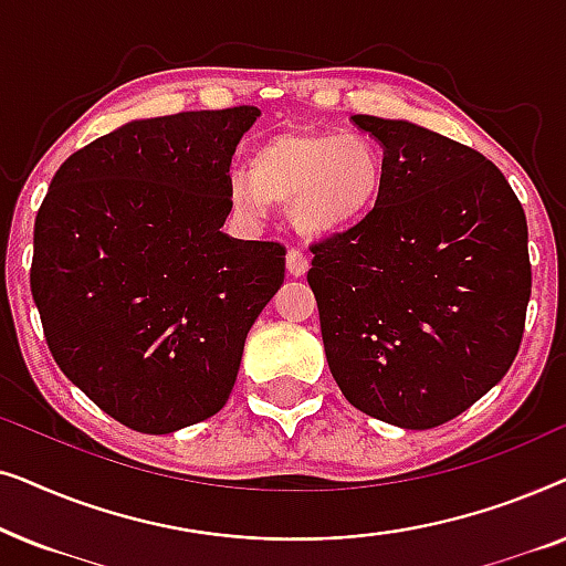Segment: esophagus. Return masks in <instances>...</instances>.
I'll return each instance as SVG.
<instances>
[{
  "label": "esophagus",
  "mask_w": 566,
  "mask_h": 566,
  "mask_svg": "<svg viewBox=\"0 0 566 566\" xmlns=\"http://www.w3.org/2000/svg\"><path fill=\"white\" fill-rule=\"evenodd\" d=\"M285 270H289L293 277L306 275V270H308L306 254L298 252V250H289V254H285Z\"/></svg>",
  "instance_id": "esophagus-1"
}]
</instances>
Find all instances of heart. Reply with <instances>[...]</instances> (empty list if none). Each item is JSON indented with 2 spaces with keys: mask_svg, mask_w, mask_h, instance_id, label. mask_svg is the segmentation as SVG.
Here are the masks:
<instances>
[{
  "mask_svg": "<svg viewBox=\"0 0 566 566\" xmlns=\"http://www.w3.org/2000/svg\"><path fill=\"white\" fill-rule=\"evenodd\" d=\"M384 182V154L370 136L289 128L254 146L250 172L231 169L227 196L244 221H262L270 203H283L298 234L335 239L368 219Z\"/></svg>",
  "mask_w": 566,
  "mask_h": 566,
  "instance_id": "b5f03b06",
  "label": "heart"
}]
</instances>
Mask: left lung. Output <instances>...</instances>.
I'll use <instances>...</instances> for the list:
<instances>
[{
  "label": "left lung",
  "mask_w": 566,
  "mask_h": 566,
  "mask_svg": "<svg viewBox=\"0 0 566 566\" xmlns=\"http://www.w3.org/2000/svg\"><path fill=\"white\" fill-rule=\"evenodd\" d=\"M384 146L368 219L314 244L332 376L355 409L438 428L502 381L531 298L528 223L482 154L409 120L353 115Z\"/></svg>",
  "instance_id": "1"
}]
</instances>
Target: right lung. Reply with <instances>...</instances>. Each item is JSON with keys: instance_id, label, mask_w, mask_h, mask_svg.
I'll list each match as a JSON object with an SVG mask.
<instances>
[{"instance_id": "right-lung-1", "label": "right lung", "mask_w": 566, "mask_h": 566, "mask_svg": "<svg viewBox=\"0 0 566 566\" xmlns=\"http://www.w3.org/2000/svg\"><path fill=\"white\" fill-rule=\"evenodd\" d=\"M252 105L130 120L53 175L30 291L69 381L130 430L167 436L227 405L285 250L223 234Z\"/></svg>"}]
</instances>
